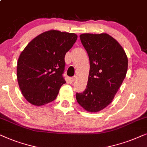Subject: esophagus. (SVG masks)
I'll return each mask as SVG.
<instances>
[{
	"label": "esophagus",
	"mask_w": 147,
	"mask_h": 147,
	"mask_svg": "<svg viewBox=\"0 0 147 147\" xmlns=\"http://www.w3.org/2000/svg\"><path fill=\"white\" fill-rule=\"evenodd\" d=\"M76 78H77V76H74V77H72L71 78V81H72V82H74V81H75Z\"/></svg>",
	"instance_id": "esophagus-1"
}]
</instances>
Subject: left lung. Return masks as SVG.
<instances>
[{"mask_svg": "<svg viewBox=\"0 0 147 147\" xmlns=\"http://www.w3.org/2000/svg\"><path fill=\"white\" fill-rule=\"evenodd\" d=\"M81 42L89 58L87 88L76 93L79 104L90 112L111 103L126 77L128 58L120 44L107 34H83Z\"/></svg>", "mask_w": 147, "mask_h": 147, "instance_id": "8db88e82", "label": "left lung"}]
</instances>
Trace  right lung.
Wrapping results in <instances>:
<instances>
[{
  "label": "right lung",
  "instance_id": "right-lung-1",
  "mask_svg": "<svg viewBox=\"0 0 147 147\" xmlns=\"http://www.w3.org/2000/svg\"><path fill=\"white\" fill-rule=\"evenodd\" d=\"M77 36L73 33L50 30L36 37L21 52L17 77L25 99L34 105L53 101L63 84L66 53Z\"/></svg>",
  "mask_w": 147,
  "mask_h": 147
}]
</instances>
